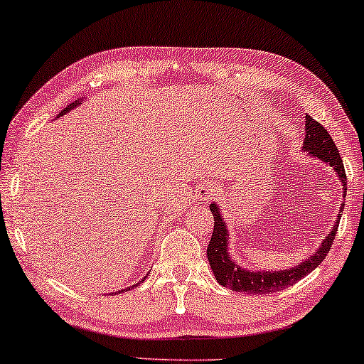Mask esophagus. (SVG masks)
<instances>
[{
    "label": "esophagus",
    "instance_id": "esophagus-1",
    "mask_svg": "<svg viewBox=\"0 0 364 364\" xmlns=\"http://www.w3.org/2000/svg\"><path fill=\"white\" fill-rule=\"evenodd\" d=\"M198 193H200V197L203 198V200H207L208 197L215 196V187H208V186H205V187H202L200 191H198Z\"/></svg>",
    "mask_w": 364,
    "mask_h": 364
}]
</instances>
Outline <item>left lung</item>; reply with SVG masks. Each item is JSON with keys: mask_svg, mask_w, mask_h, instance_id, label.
Segmentation results:
<instances>
[{"mask_svg": "<svg viewBox=\"0 0 364 364\" xmlns=\"http://www.w3.org/2000/svg\"><path fill=\"white\" fill-rule=\"evenodd\" d=\"M303 151H306L310 156L320 159L323 162L330 164L343 183V191H345L343 197L346 198V173L340 152H338L335 142H333L326 129L310 116H306L305 119ZM343 207H345V203H341L340 212H338V220L333 225L331 232L328 233V237H325L321 247L311 257H308L306 260L298 263L295 268H288V270L252 272L238 267L235 260H232V257L228 255V228L225 222L222 220L218 207L215 203H210V210L213 215V233L207 247V258L210 262L212 272L217 282L222 287L228 288V290L250 293V295H265V293L280 291L291 287L293 283L301 280L303 277H306L308 273L315 270L325 260V257L333 245V240H335L338 225H340V217L343 215Z\"/></svg>", "mask_w": 364, "mask_h": 364, "instance_id": "1", "label": "left lung"}]
</instances>
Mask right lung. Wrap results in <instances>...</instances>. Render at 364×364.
Wrapping results in <instances>:
<instances>
[{
	"mask_svg": "<svg viewBox=\"0 0 364 364\" xmlns=\"http://www.w3.org/2000/svg\"><path fill=\"white\" fill-rule=\"evenodd\" d=\"M79 104H81V101H74L73 104H69V106L68 107H64L63 109V111L61 112H59V116L58 117H61V116H64V114H66V112H69V109H74V107H76V106H79ZM144 282V280H142ZM126 290H127V288H126ZM126 290H121V291H126Z\"/></svg>",
	"mask_w": 364,
	"mask_h": 364,
	"instance_id": "add662e5",
	"label": "right lung"
}]
</instances>
